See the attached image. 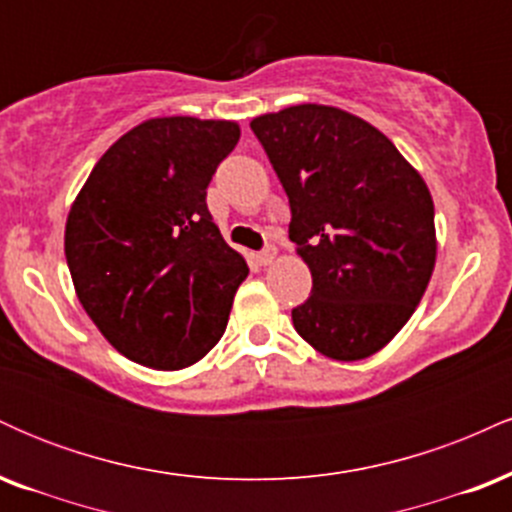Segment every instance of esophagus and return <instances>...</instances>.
<instances>
[{"label":"esophagus","instance_id":"obj_1","mask_svg":"<svg viewBox=\"0 0 512 512\" xmlns=\"http://www.w3.org/2000/svg\"><path fill=\"white\" fill-rule=\"evenodd\" d=\"M255 257H257V262H260V264H272V260L276 257V248H274V245H267V248L257 252Z\"/></svg>","mask_w":512,"mask_h":512}]
</instances>
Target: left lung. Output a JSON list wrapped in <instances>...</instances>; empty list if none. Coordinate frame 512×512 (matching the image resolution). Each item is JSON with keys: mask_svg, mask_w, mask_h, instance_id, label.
I'll list each match as a JSON object with an SVG mask.
<instances>
[{"mask_svg": "<svg viewBox=\"0 0 512 512\" xmlns=\"http://www.w3.org/2000/svg\"><path fill=\"white\" fill-rule=\"evenodd\" d=\"M250 129L291 204L313 274L293 327L334 361L373 356L407 325L436 267L433 199L380 129L330 105H291Z\"/></svg>", "mask_w": 512, "mask_h": 512, "instance_id": "8db88e82", "label": "left lung"}]
</instances>
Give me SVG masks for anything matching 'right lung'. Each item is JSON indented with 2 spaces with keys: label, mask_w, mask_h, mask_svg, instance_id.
Instances as JSON below:
<instances>
[{
  "label": "right lung",
  "mask_w": 512,
  "mask_h": 512,
  "mask_svg": "<svg viewBox=\"0 0 512 512\" xmlns=\"http://www.w3.org/2000/svg\"><path fill=\"white\" fill-rule=\"evenodd\" d=\"M238 139L236 122L154 117L105 151L74 199L76 296L129 361L187 368L226 330L248 264L211 219L207 187Z\"/></svg>",
  "instance_id": "add662e5"
}]
</instances>
